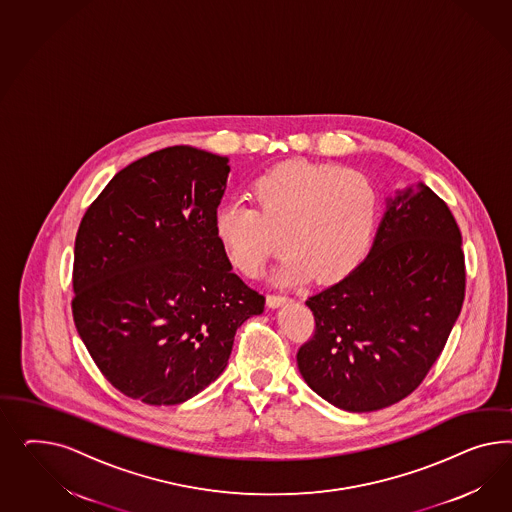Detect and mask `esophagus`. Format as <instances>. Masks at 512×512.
I'll use <instances>...</instances> for the list:
<instances>
[{"label": "esophagus", "instance_id": "1", "mask_svg": "<svg viewBox=\"0 0 512 512\" xmlns=\"http://www.w3.org/2000/svg\"><path fill=\"white\" fill-rule=\"evenodd\" d=\"M289 302H291V298H289V296H266V304H268V308H279V306H285V304H289Z\"/></svg>", "mask_w": 512, "mask_h": 512}]
</instances>
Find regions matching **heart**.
Listing matches in <instances>:
<instances>
[{
    "instance_id": "heart-1",
    "label": "heart",
    "mask_w": 512,
    "mask_h": 512,
    "mask_svg": "<svg viewBox=\"0 0 512 512\" xmlns=\"http://www.w3.org/2000/svg\"><path fill=\"white\" fill-rule=\"evenodd\" d=\"M248 195L251 206L229 202L217 208L214 234L249 278L261 276L283 246L279 283H332L351 274L372 246L379 193L362 172L287 161L257 176Z\"/></svg>"
}]
</instances>
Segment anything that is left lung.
Wrapping results in <instances>:
<instances>
[{
  "label": "left lung",
  "instance_id": "obj_1",
  "mask_svg": "<svg viewBox=\"0 0 512 512\" xmlns=\"http://www.w3.org/2000/svg\"><path fill=\"white\" fill-rule=\"evenodd\" d=\"M465 295L462 234L426 184L396 191L368 257L306 306L315 334L296 362L308 387L368 413L419 387L441 355Z\"/></svg>",
  "mask_w": 512,
  "mask_h": 512
}]
</instances>
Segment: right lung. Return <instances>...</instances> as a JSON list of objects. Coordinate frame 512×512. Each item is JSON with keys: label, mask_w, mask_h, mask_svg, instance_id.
Here are the masks:
<instances>
[{"label": "right lung", "mask_w": 512, "mask_h": 512, "mask_svg": "<svg viewBox=\"0 0 512 512\" xmlns=\"http://www.w3.org/2000/svg\"><path fill=\"white\" fill-rule=\"evenodd\" d=\"M229 157L171 146L118 172L80 221L73 319L122 394L184 403L227 368L234 334L264 296L214 234Z\"/></svg>", "instance_id": "add662e5"}]
</instances>
